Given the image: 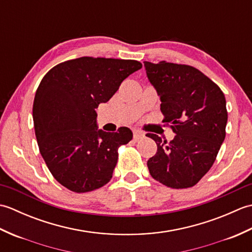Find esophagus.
<instances>
[{
	"instance_id": "1",
	"label": "esophagus",
	"mask_w": 252,
	"mask_h": 252,
	"mask_svg": "<svg viewBox=\"0 0 252 252\" xmlns=\"http://www.w3.org/2000/svg\"><path fill=\"white\" fill-rule=\"evenodd\" d=\"M144 137H145V133L140 130H133V138H134L135 142L142 140Z\"/></svg>"
}]
</instances>
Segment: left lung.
<instances>
[{"label": "left lung", "instance_id": "8db88e82", "mask_svg": "<svg viewBox=\"0 0 252 252\" xmlns=\"http://www.w3.org/2000/svg\"><path fill=\"white\" fill-rule=\"evenodd\" d=\"M144 67L161 100L163 122L175 133L169 143L147 134L157 144L156 155L147 161L149 173L172 189L194 186L212 167L225 138V96L191 66L144 62Z\"/></svg>", "mask_w": 252, "mask_h": 252}]
</instances>
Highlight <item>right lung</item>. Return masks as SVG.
Listing matches in <instances>:
<instances>
[{
  "label": "right lung",
  "mask_w": 252,
  "mask_h": 252,
  "mask_svg": "<svg viewBox=\"0 0 252 252\" xmlns=\"http://www.w3.org/2000/svg\"><path fill=\"white\" fill-rule=\"evenodd\" d=\"M141 68L131 60L80 57L52 68L42 79L32 108L35 137L47 168L66 189L87 192L112 178L118 148L133 134L126 126L98 130L95 109Z\"/></svg>",
  "instance_id": "obj_1"
}]
</instances>
